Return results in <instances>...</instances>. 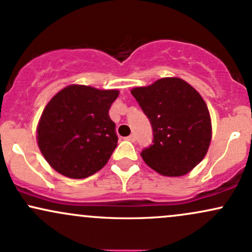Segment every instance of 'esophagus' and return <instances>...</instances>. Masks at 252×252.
Returning <instances> with one entry per match:
<instances>
[{"instance_id":"obj_1","label":"esophagus","mask_w":252,"mask_h":252,"mask_svg":"<svg viewBox=\"0 0 252 252\" xmlns=\"http://www.w3.org/2000/svg\"><path fill=\"white\" fill-rule=\"evenodd\" d=\"M126 140H129V141H130V142H135V141H136V135L130 134L128 137H126Z\"/></svg>"}]
</instances>
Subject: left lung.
<instances>
[{"label":"left lung","mask_w":252,"mask_h":252,"mask_svg":"<svg viewBox=\"0 0 252 252\" xmlns=\"http://www.w3.org/2000/svg\"><path fill=\"white\" fill-rule=\"evenodd\" d=\"M131 94L153 129V145L141 153L146 164L168 177L187 175L200 164L212 140L211 116L200 93L179 77H164Z\"/></svg>","instance_id":"obj_1"}]
</instances>
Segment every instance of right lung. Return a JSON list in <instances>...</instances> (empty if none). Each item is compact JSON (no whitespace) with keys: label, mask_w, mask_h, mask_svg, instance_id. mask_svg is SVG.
<instances>
[{"label":"right lung","mask_w":252,"mask_h":252,"mask_svg":"<svg viewBox=\"0 0 252 252\" xmlns=\"http://www.w3.org/2000/svg\"><path fill=\"white\" fill-rule=\"evenodd\" d=\"M118 94L117 90L70 85L49 101L38 123L37 140L50 166L80 179L106 165L117 147L109 109Z\"/></svg>","instance_id":"1"}]
</instances>
